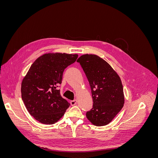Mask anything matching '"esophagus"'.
Returning <instances> with one entry per match:
<instances>
[{"mask_svg": "<svg viewBox=\"0 0 158 158\" xmlns=\"http://www.w3.org/2000/svg\"><path fill=\"white\" fill-rule=\"evenodd\" d=\"M76 103H77V100H76V99H74V100H72V101L70 102V103H71V106H75V105L76 104Z\"/></svg>", "mask_w": 158, "mask_h": 158, "instance_id": "34e87169", "label": "esophagus"}]
</instances>
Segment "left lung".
Instances as JSON below:
<instances>
[{
	"mask_svg": "<svg viewBox=\"0 0 158 158\" xmlns=\"http://www.w3.org/2000/svg\"><path fill=\"white\" fill-rule=\"evenodd\" d=\"M88 80L93 107L86 113L95 126L107 125L121 111L125 103L120 77L107 62L98 55L85 54L77 60Z\"/></svg>",
	"mask_w": 158,
	"mask_h": 158,
	"instance_id": "1",
	"label": "left lung"
}]
</instances>
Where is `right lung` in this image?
<instances>
[{
	"label": "right lung",
	"instance_id": "right-lung-1",
	"mask_svg": "<svg viewBox=\"0 0 158 158\" xmlns=\"http://www.w3.org/2000/svg\"><path fill=\"white\" fill-rule=\"evenodd\" d=\"M77 54L47 53L37 58L22 82V99L27 111L39 122L52 125L64 115L70 103L62 98L58 85L64 69Z\"/></svg>",
	"mask_w": 158,
	"mask_h": 158
}]
</instances>
